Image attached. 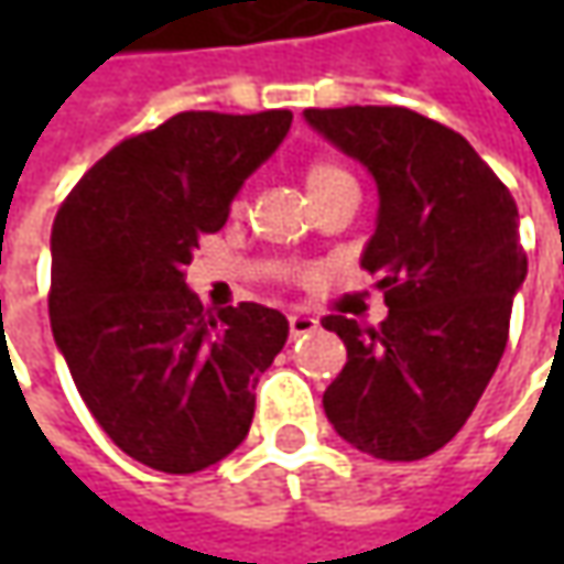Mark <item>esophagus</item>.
<instances>
[{
	"instance_id": "1",
	"label": "esophagus",
	"mask_w": 564,
	"mask_h": 564,
	"mask_svg": "<svg viewBox=\"0 0 564 564\" xmlns=\"http://www.w3.org/2000/svg\"><path fill=\"white\" fill-rule=\"evenodd\" d=\"M314 329H316V319L311 314H292V316H289V333H292V338L311 336Z\"/></svg>"
}]
</instances>
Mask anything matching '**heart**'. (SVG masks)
<instances>
[{
	"mask_svg": "<svg viewBox=\"0 0 564 564\" xmlns=\"http://www.w3.org/2000/svg\"><path fill=\"white\" fill-rule=\"evenodd\" d=\"M338 178H348L338 165H329V163L311 165V172H307V194L316 191V187L333 185V182H338Z\"/></svg>",
	"mask_w": 564,
	"mask_h": 564,
	"instance_id": "1",
	"label": "heart"
}]
</instances>
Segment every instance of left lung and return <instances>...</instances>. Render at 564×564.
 <instances>
[{"mask_svg": "<svg viewBox=\"0 0 564 564\" xmlns=\"http://www.w3.org/2000/svg\"><path fill=\"white\" fill-rule=\"evenodd\" d=\"M304 121L373 175L360 267L389 307L379 329L323 316L348 348L323 408L360 452L417 462L465 426L506 351L528 275L518 206L462 134L411 109H304Z\"/></svg>", "mask_w": 564, "mask_h": 564, "instance_id": "8db88e82", "label": "left lung"}]
</instances>
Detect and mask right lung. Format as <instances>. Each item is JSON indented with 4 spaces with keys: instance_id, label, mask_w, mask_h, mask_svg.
Wrapping results in <instances>:
<instances>
[{
    "instance_id": "1",
    "label": "right lung",
    "mask_w": 564,
    "mask_h": 564,
    "mask_svg": "<svg viewBox=\"0 0 564 564\" xmlns=\"http://www.w3.org/2000/svg\"><path fill=\"white\" fill-rule=\"evenodd\" d=\"M289 128V109L178 112L112 147L55 216V348L102 433L153 470L197 474L245 443L253 389L289 338L279 311L206 314L185 282Z\"/></svg>"
}]
</instances>
